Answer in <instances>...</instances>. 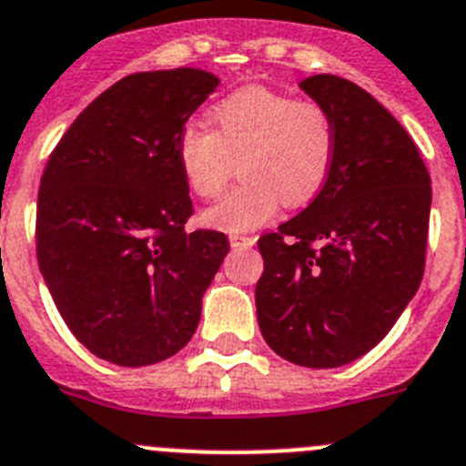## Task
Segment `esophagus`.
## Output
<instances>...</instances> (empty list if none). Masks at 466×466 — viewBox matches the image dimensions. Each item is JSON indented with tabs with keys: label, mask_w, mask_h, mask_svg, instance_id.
Here are the masks:
<instances>
[{
	"label": "esophagus",
	"mask_w": 466,
	"mask_h": 466,
	"mask_svg": "<svg viewBox=\"0 0 466 466\" xmlns=\"http://www.w3.org/2000/svg\"><path fill=\"white\" fill-rule=\"evenodd\" d=\"M256 245V238L251 236H230V247L236 249H251Z\"/></svg>",
	"instance_id": "34e87169"
}]
</instances>
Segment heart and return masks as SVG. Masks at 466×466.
<instances>
[{
    "label": "heart",
    "instance_id": "1",
    "mask_svg": "<svg viewBox=\"0 0 466 466\" xmlns=\"http://www.w3.org/2000/svg\"><path fill=\"white\" fill-rule=\"evenodd\" d=\"M212 129L187 125L177 136V166L200 198H215L242 157V185L203 212L205 226L247 233L286 205L309 203L332 170L337 129L319 101L296 99L263 85L228 94L210 108Z\"/></svg>",
    "mask_w": 466,
    "mask_h": 466
}]
</instances>
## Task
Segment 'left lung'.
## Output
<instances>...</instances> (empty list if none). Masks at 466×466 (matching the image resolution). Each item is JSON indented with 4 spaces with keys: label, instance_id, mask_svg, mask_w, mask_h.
<instances>
[{
    "label": "left lung",
    "instance_id": "left-lung-1",
    "mask_svg": "<svg viewBox=\"0 0 466 466\" xmlns=\"http://www.w3.org/2000/svg\"><path fill=\"white\" fill-rule=\"evenodd\" d=\"M300 89L330 110L337 152L317 198L258 240L256 317L277 356L328 370L377 347L416 296L432 182L411 136L372 94L328 74Z\"/></svg>",
    "mask_w": 466,
    "mask_h": 466
}]
</instances>
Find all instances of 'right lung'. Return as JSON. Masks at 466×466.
<instances>
[{"instance_id":"add662e5","label":"right lung","mask_w":466,"mask_h":466,"mask_svg":"<svg viewBox=\"0 0 466 466\" xmlns=\"http://www.w3.org/2000/svg\"><path fill=\"white\" fill-rule=\"evenodd\" d=\"M221 80L145 71L99 94L50 155L38 187L36 256L68 330L94 356L143 367L194 337L228 238L191 230L177 136Z\"/></svg>"}]
</instances>
